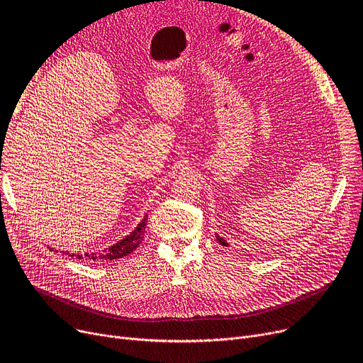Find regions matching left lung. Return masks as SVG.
Segmentation results:
<instances>
[{
  "label": "left lung",
  "instance_id": "obj_1",
  "mask_svg": "<svg viewBox=\"0 0 363 363\" xmlns=\"http://www.w3.org/2000/svg\"><path fill=\"white\" fill-rule=\"evenodd\" d=\"M216 241L219 242V244H222V245H225V247H228L230 244H228V241L225 240V238H222V237H219V234H216Z\"/></svg>",
  "mask_w": 363,
  "mask_h": 363
}]
</instances>
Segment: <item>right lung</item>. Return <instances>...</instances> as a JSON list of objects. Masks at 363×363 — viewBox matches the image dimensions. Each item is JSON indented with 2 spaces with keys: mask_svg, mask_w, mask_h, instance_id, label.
I'll use <instances>...</instances> for the list:
<instances>
[{
  "mask_svg": "<svg viewBox=\"0 0 363 363\" xmlns=\"http://www.w3.org/2000/svg\"><path fill=\"white\" fill-rule=\"evenodd\" d=\"M147 216L148 215H144V218L141 219V222L137 225L135 230H133L129 235H126L123 240L118 241L116 244H113L110 247H107V249L101 250L100 253H70V252H63L66 255H69L70 257H76V259H88V260H116V259H121L123 256H128L129 253H132L133 250L137 249V247L140 245V242L143 241L144 238V233H145V226H147ZM50 250H54L51 249V247H48ZM57 252V250H54Z\"/></svg>",
  "mask_w": 363,
  "mask_h": 363,
  "instance_id": "obj_1",
  "label": "right lung"
}]
</instances>
